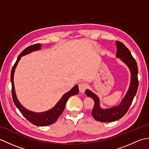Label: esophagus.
Here are the masks:
<instances>
[{
	"label": "esophagus",
	"mask_w": 149,
	"mask_h": 149,
	"mask_svg": "<svg viewBox=\"0 0 149 149\" xmlns=\"http://www.w3.org/2000/svg\"><path fill=\"white\" fill-rule=\"evenodd\" d=\"M88 88V85L87 84L84 83H81L79 84V89L80 92L81 93H84L85 90L87 89Z\"/></svg>",
	"instance_id": "1"
}]
</instances>
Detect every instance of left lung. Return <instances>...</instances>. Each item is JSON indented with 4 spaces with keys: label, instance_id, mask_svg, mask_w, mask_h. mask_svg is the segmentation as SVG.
I'll use <instances>...</instances> for the list:
<instances>
[{
    "label": "left lung",
    "instance_id": "obj_1",
    "mask_svg": "<svg viewBox=\"0 0 149 149\" xmlns=\"http://www.w3.org/2000/svg\"><path fill=\"white\" fill-rule=\"evenodd\" d=\"M116 45L117 47L116 57L121 59L129 66L131 73V80L129 90L121 103L116 107L102 109L100 107L99 99L96 95L88 90L85 91L88 97L92 98L95 102L91 115L97 121L102 122L116 121L124 116L131 106L138 87V70L136 61H135L134 58L131 55V52L124 44L117 41Z\"/></svg>",
    "mask_w": 149,
    "mask_h": 149
}]
</instances>
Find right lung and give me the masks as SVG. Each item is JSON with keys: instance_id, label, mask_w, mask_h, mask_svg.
Returning a JSON list of instances; mask_svg holds the SVG:
<instances>
[{"instance_id": "add662e5", "label": "right lung", "mask_w": 149, "mask_h": 149, "mask_svg": "<svg viewBox=\"0 0 149 149\" xmlns=\"http://www.w3.org/2000/svg\"><path fill=\"white\" fill-rule=\"evenodd\" d=\"M41 49V45L40 43H36L34 45H32L29 47H27L22 51L20 55L18 56L17 60L16 61L15 65H13L11 70V92H12V97L13 102L15 104V106L17 107V108L20 111V113L22 114L25 118H26L28 121L30 122L33 124L37 125V126H47L51 125L52 123L56 122L57 120L58 119L60 115H61L63 111L65 109L66 103L67 102L68 99L70 97L75 95H77L79 93V88L78 86H75L72 89L68 91V93H65L64 95L62 97L58 104H56L55 107H54L52 109L43 113H34L32 112L31 111L27 110L25 108L24 106L21 105V104L19 102L18 100L17 96H16L15 91V86L13 83V75L16 66H17L18 63L20 60L21 56L26 55L27 54L32 52L34 50H37Z\"/></svg>"}]
</instances>
